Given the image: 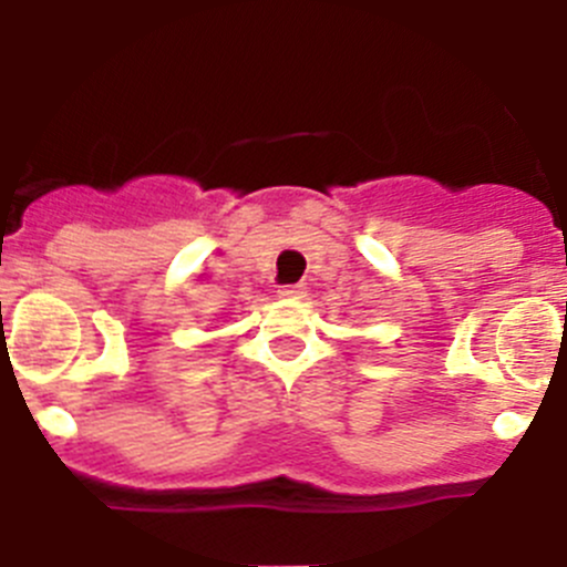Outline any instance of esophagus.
Masks as SVG:
<instances>
[{
	"label": "esophagus",
	"mask_w": 567,
	"mask_h": 567,
	"mask_svg": "<svg viewBox=\"0 0 567 567\" xmlns=\"http://www.w3.org/2000/svg\"><path fill=\"white\" fill-rule=\"evenodd\" d=\"M277 293H279V299H301L307 290H305V285H285V288H279Z\"/></svg>",
	"instance_id": "obj_1"
}]
</instances>
